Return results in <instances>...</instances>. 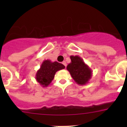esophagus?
Returning a JSON list of instances; mask_svg holds the SVG:
<instances>
[{"mask_svg": "<svg viewBox=\"0 0 127 127\" xmlns=\"http://www.w3.org/2000/svg\"><path fill=\"white\" fill-rule=\"evenodd\" d=\"M62 64L65 66V67H66V66H67V64H66V61H63V62L62 63Z\"/></svg>", "mask_w": 127, "mask_h": 127, "instance_id": "obj_1", "label": "esophagus"}]
</instances>
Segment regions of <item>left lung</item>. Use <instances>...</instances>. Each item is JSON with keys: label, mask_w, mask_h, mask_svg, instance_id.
Instances as JSON below:
<instances>
[{"label": "left lung", "mask_w": 127, "mask_h": 127, "mask_svg": "<svg viewBox=\"0 0 127 127\" xmlns=\"http://www.w3.org/2000/svg\"><path fill=\"white\" fill-rule=\"evenodd\" d=\"M70 58L71 62L66 67L67 70L76 84L80 85H86L92 78V69L80 56L71 55Z\"/></svg>", "instance_id": "8db88e82"}]
</instances>
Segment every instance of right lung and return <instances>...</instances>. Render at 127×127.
I'll return each mask as SVG.
<instances>
[{
  "label": "right lung",
  "instance_id": "obj_1",
  "mask_svg": "<svg viewBox=\"0 0 127 127\" xmlns=\"http://www.w3.org/2000/svg\"><path fill=\"white\" fill-rule=\"evenodd\" d=\"M65 66L56 61L52 62L50 60H44L40 67L35 74V79L42 87H47L54 79L57 71L63 69Z\"/></svg>",
  "mask_w": 127,
  "mask_h": 127
}]
</instances>
